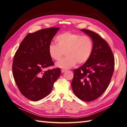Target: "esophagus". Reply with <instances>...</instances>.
Returning a JSON list of instances; mask_svg holds the SVG:
<instances>
[{
  "mask_svg": "<svg viewBox=\"0 0 127 127\" xmlns=\"http://www.w3.org/2000/svg\"><path fill=\"white\" fill-rule=\"evenodd\" d=\"M65 71H66V70H65V69L61 70V72L62 73H64V72H65Z\"/></svg>",
  "mask_w": 127,
  "mask_h": 127,
  "instance_id": "obj_1",
  "label": "esophagus"
}]
</instances>
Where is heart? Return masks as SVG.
<instances>
[{"label":"heart","mask_w":127,"mask_h":127,"mask_svg":"<svg viewBox=\"0 0 127 127\" xmlns=\"http://www.w3.org/2000/svg\"><path fill=\"white\" fill-rule=\"evenodd\" d=\"M55 40L57 44L51 43L48 46V54L50 58L55 61L59 60L64 52L67 56L56 63L57 67L70 69L77 63L86 62L92 54L93 44L92 39L88 36L65 32L57 35Z\"/></svg>","instance_id":"b5f03b06"}]
</instances>
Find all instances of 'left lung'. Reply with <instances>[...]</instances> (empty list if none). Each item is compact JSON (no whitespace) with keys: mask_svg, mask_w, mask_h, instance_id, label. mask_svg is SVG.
Returning a JSON list of instances; mask_svg holds the SVG:
<instances>
[{"mask_svg":"<svg viewBox=\"0 0 127 127\" xmlns=\"http://www.w3.org/2000/svg\"><path fill=\"white\" fill-rule=\"evenodd\" d=\"M92 38L93 51L83 65L73 70V92L84 101H91L105 92L114 70V57L107 42L96 32L80 30Z\"/></svg>","mask_w":127,"mask_h":127,"instance_id":"obj_1","label":"left lung"}]
</instances>
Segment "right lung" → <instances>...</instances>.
<instances>
[{
    "mask_svg": "<svg viewBox=\"0 0 127 127\" xmlns=\"http://www.w3.org/2000/svg\"><path fill=\"white\" fill-rule=\"evenodd\" d=\"M60 28L43 29L27 35L14 55L13 75L20 92L33 101L49 95L61 75L60 68L47 70L54 65L48 46Z\"/></svg>",
    "mask_w": 127,
    "mask_h": 127,
    "instance_id": "obj_1",
    "label": "right lung"
}]
</instances>
